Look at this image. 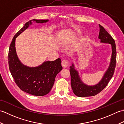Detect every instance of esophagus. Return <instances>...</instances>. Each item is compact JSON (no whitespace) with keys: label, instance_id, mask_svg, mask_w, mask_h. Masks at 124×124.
<instances>
[{"label":"esophagus","instance_id":"34e87169","mask_svg":"<svg viewBox=\"0 0 124 124\" xmlns=\"http://www.w3.org/2000/svg\"><path fill=\"white\" fill-rule=\"evenodd\" d=\"M69 65V61L67 60H63L62 61V65L63 67L67 68Z\"/></svg>","mask_w":124,"mask_h":124}]
</instances>
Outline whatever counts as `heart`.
Segmentation results:
<instances>
[{
  "mask_svg": "<svg viewBox=\"0 0 124 124\" xmlns=\"http://www.w3.org/2000/svg\"><path fill=\"white\" fill-rule=\"evenodd\" d=\"M79 31H78V33H79Z\"/></svg>",
  "mask_w": 124,
  "mask_h": 124,
  "instance_id": "heart-1",
  "label": "heart"
}]
</instances>
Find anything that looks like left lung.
<instances>
[{
	"label": "left lung",
	"instance_id": "obj_1",
	"mask_svg": "<svg viewBox=\"0 0 124 124\" xmlns=\"http://www.w3.org/2000/svg\"><path fill=\"white\" fill-rule=\"evenodd\" d=\"M100 33L99 38L101 43H108L112 46V55L111 62L108 69L105 73L102 80L96 85L88 86L84 84L79 77L78 72L74 68L72 64L70 67L71 76V85L73 93L78 97H87L95 96L100 93L107 86L110 80L112 78L116 65V47L115 40L104 29L102 25L99 24Z\"/></svg>",
	"mask_w": 124,
	"mask_h": 124
}]
</instances>
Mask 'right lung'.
Returning <instances> with one entry per match:
<instances>
[{
  "instance_id": "obj_1",
  "label": "right lung",
  "mask_w": 124,
  "mask_h": 124,
  "mask_svg": "<svg viewBox=\"0 0 124 124\" xmlns=\"http://www.w3.org/2000/svg\"><path fill=\"white\" fill-rule=\"evenodd\" d=\"M48 20H31L16 33L10 43L8 51L9 69L17 86L26 93L35 96H44L51 91L55 77L62 69L61 60L46 61L40 66L30 68L22 64L16 53L15 43L17 37L32 24L31 21L43 23Z\"/></svg>"
}]
</instances>
